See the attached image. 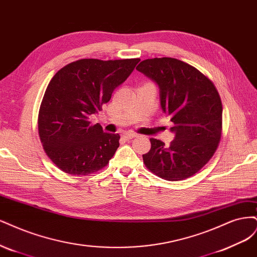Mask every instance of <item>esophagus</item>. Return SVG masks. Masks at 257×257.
Masks as SVG:
<instances>
[{
	"label": "esophagus",
	"instance_id": "esophagus-1",
	"mask_svg": "<svg viewBox=\"0 0 257 257\" xmlns=\"http://www.w3.org/2000/svg\"><path fill=\"white\" fill-rule=\"evenodd\" d=\"M136 137H137V135L134 134V132H126V134L122 135V138L125 140H131V139H134Z\"/></svg>",
	"mask_w": 257,
	"mask_h": 257
}]
</instances>
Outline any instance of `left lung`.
Segmentation results:
<instances>
[{"label":"left lung","mask_w":257,"mask_h":257,"mask_svg":"<svg viewBox=\"0 0 257 257\" xmlns=\"http://www.w3.org/2000/svg\"><path fill=\"white\" fill-rule=\"evenodd\" d=\"M137 69L160 88V103L170 116L175 139L165 146L151 139L145 167L158 177L178 181L193 176L208 162L222 134V102L213 82L193 66L173 57L141 62Z\"/></svg>","instance_id":"1"}]
</instances>
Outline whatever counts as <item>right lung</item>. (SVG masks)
Segmentation results:
<instances>
[{"instance_id": "right-lung-1", "label": "right lung", "mask_w": 257, "mask_h": 257, "mask_svg": "<svg viewBox=\"0 0 257 257\" xmlns=\"http://www.w3.org/2000/svg\"><path fill=\"white\" fill-rule=\"evenodd\" d=\"M140 59H82L57 71L38 113L44 150L61 171L85 176L102 170L119 146V135L89 121L110 101L113 90L134 71Z\"/></svg>"}]
</instances>
